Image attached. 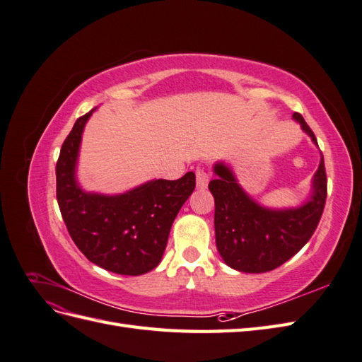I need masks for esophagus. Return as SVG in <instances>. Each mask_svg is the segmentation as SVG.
<instances>
[{"label":"esophagus","instance_id":"1","mask_svg":"<svg viewBox=\"0 0 362 362\" xmlns=\"http://www.w3.org/2000/svg\"><path fill=\"white\" fill-rule=\"evenodd\" d=\"M208 181H210V175H208V172L204 168L196 169V185H198V189H206Z\"/></svg>","mask_w":362,"mask_h":362}]
</instances>
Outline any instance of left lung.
Returning a JSON list of instances; mask_svg holds the SVG:
<instances>
[{
	"instance_id": "1",
	"label": "left lung",
	"mask_w": 362,
	"mask_h": 362,
	"mask_svg": "<svg viewBox=\"0 0 362 362\" xmlns=\"http://www.w3.org/2000/svg\"><path fill=\"white\" fill-rule=\"evenodd\" d=\"M293 117L317 145L302 115ZM214 172L217 178L208 189L214 196L216 246L229 267L245 273L270 272L298 254L314 234L327 194L323 156L313 180L311 199L286 210H272L249 198L223 163H217Z\"/></svg>"
}]
</instances>
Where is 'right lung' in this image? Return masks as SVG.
Returning a JSON list of instances; mask_svg holds the SVG:
<instances>
[{
  "label": "right lung",
  "instance_id": "obj_1",
  "mask_svg": "<svg viewBox=\"0 0 362 362\" xmlns=\"http://www.w3.org/2000/svg\"><path fill=\"white\" fill-rule=\"evenodd\" d=\"M92 113L76 119L60 149L56 166L60 213L74 243L93 264L117 275H144L160 264L175 217L194 190V173L175 181L152 180L116 196L83 192L75 166Z\"/></svg>",
  "mask_w": 362,
  "mask_h": 362
}]
</instances>
